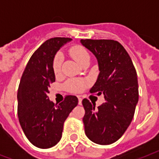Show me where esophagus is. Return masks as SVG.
I'll list each match as a JSON object with an SVG mask.
<instances>
[{"instance_id": "34e87169", "label": "esophagus", "mask_w": 159, "mask_h": 159, "mask_svg": "<svg viewBox=\"0 0 159 159\" xmlns=\"http://www.w3.org/2000/svg\"><path fill=\"white\" fill-rule=\"evenodd\" d=\"M82 99L81 97H78V104L79 105H82Z\"/></svg>"}]
</instances>
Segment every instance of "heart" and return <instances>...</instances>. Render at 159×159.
Masks as SVG:
<instances>
[{"mask_svg":"<svg viewBox=\"0 0 159 159\" xmlns=\"http://www.w3.org/2000/svg\"><path fill=\"white\" fill-rule=\"evenodd\" d=\"M70 53L72 55V57L77 61L80 65H83L86 62L90 60V55L87 49L83 48L82 46H74L70 49ZM62 57L60 53H57L55 56L53 62V72L57 75L60 72L61 70V64H62ZM87 85V82L86 80L82 79H71L68 80L65 87L69 92L77 93L83 91L86 86Z\"/></svg>","mask_w":159,"mask_h":159,"instance_id":"1","label":"heart"}]
</instances>
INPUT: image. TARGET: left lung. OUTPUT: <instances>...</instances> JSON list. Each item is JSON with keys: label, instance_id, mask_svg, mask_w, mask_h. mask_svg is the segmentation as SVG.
<instances>
[{"label": "left lung", "instance_id": "obj_1", "mask_svg": "<svg viewBox=\"0 0 159 159\" xmlns=\"http://www.w3.org/2000/svg\"><path fill=\"white\" fill-rule=\"evenodd\" d=\"M97 57L99 75L90 92L103 93L106 102L98 107L83 99L85 134L90 140L107 145L125 132L133 120L139 102L136 70L127 51L111 39H81Z\"/></svg>", "mask_w": 159, "mask_h": 159}]
</instances>
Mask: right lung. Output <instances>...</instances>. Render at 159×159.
<instances>
[{"label":"right lung","instance_id":"obj_1","mask_svg":"<svg viewBox=\"0 0 159 159\" xmlns=\"http://www.w3.org/2000/svg\"><path fill=\"white\" fill-rule=\"evenodd\" d=\"M71 40L57 37L42 43L29 60L19 85V121L27 139L38 148H52L59 142L65 120L78 103L75 96H67L59 104L48 97V87L55 82V54Z\"/></svg>","mask_w":159,"mask_h":159}]
</instances>
